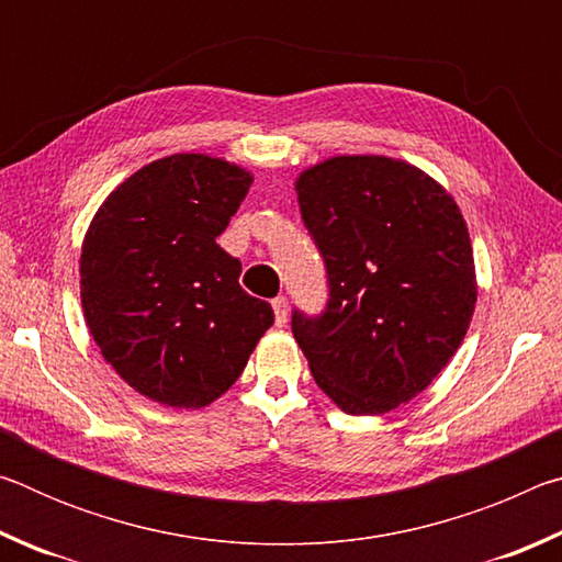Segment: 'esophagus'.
Segmentation results:
<instances>
[{
  "instance_id": "obj_1",
  "label": "esophagus",
  "mask_w": 562,
  "mask_h": 562,
  "mask_svg": "<svg viewBox=\"0 0 562 562\" xmlns=\"http://www.w3.org/2000/svg\"><path fill=\"white\" fill-rule=\"evenodd\" d=\"M272 310H274V322H278V327H284L288 325V297H274L272 300Z\"/></svg>"
}]
</instances>
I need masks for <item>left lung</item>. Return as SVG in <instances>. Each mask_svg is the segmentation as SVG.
I'll return each mask as SVG.
<instances>
[{"instance_id":"obj_1","label":"left lung","mask_w":562,"mask_h":562,"mask_svg":"<svg viewBox=\"0 0 562 562\" xmlns=\"http://www.w3.org/2000/svg\"><path fill=\"white\" fill-rule=\"evenodd\" d=\"M294 190L329 274L327 312H294V339L341 412L382 416L422 394L469 331V225L449 190L402 158L331 156Z\"/></svg>"}]
</instances>
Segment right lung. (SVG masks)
Instances as JSON below:
<instances>
[{
    "label": "right lung",
    "instance_id": "add662e5",
    "mask_svg": "<svg viewBox=\"0 0 562 562\" xmlns=\"http://www.w3.org/2000/svg\"><path fill=\"white\" fill-rule=\"evenodd\" d=\"M252 173L207 154H173L111 190L83 235L81 310L101 357L133 392L203 408L240 379L272 327L243 265L217 245Z\"/></svg>",
    "mask_w": 562,
    "mask_h": 562
}]
</instances>
